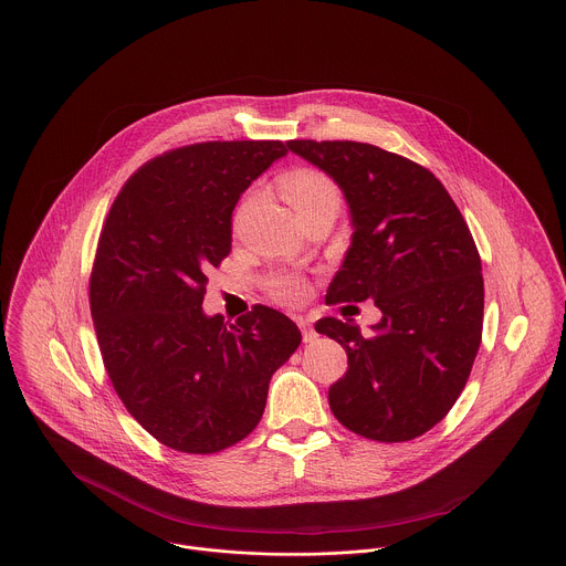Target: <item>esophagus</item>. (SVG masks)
<instances>
[{
  "label": "esophagus",
  "mask_w": 566,
  "mask_h": 566,
  "mask_svg": "<svg viewBox=\"0 0 566 566\" xmlns=\"http://www.w3.org/2000/svg\"><path fill=\"white\" fill-rule=\"evenodd\" d=\"M297 326H300V331H302V339H304V342L317 339V333H315V328H313V324H311L308 319L297 317Z\"/></svg>",
  "instance_id": "1"
}]
</instances>
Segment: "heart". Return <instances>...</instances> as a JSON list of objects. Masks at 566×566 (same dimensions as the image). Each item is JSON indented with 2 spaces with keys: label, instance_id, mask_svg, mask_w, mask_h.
Returning <instances> with one entry per match:
<instances>
[{
  "label": "heart",
  "instance_id": "obj_1",
  "mask_svg": "<svg viewBox=\"0 0 566 566\" xmlns=\"http://www.w3.org/2000/svg\"><path fill=\"white\" fill-rule=\"evenodd\" d=\"M284 196L295 211H304L324 200H337L333 181L311 168H297L284 177ZM273 295L282 302L295 304L306 295V286L300 277L280 275L271 284Z\"/></svg>",
  "mask_w": 566,
  "mask_h": 566
}]
</instances>
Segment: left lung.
Segmentation results:
<instances>
[{
    "mask_svg": "<svg viewBox=\"0 0 566 566\" xmlns=\"http://www.w3.org/2000/svg\"><path fill=\"white\" fill-rule=\"evenodd\" d=\"M286 146L348 207L350 247L326 302L373 300L382 311L370 335L335 317L315 324L348 355L331 411L368 440H413L451 411L480 348L484 282L471 231L442 181L407 157L361 142Z\"/></svg>",
    "mask_w": 566,
    "mask_h": 566,
    "instance_id": "8db88e82",
    "label": "left lung"
}]
</instances>
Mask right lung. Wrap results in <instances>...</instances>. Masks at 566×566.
<instances>
[{
    "mask_svg": "<svg viewBox=\"0 0 566 566\" xmlns=\"http://www.w3.org/2000/svg\"><path fill=\"white\" fill-rule=\"evenodd\" d=\"M282 142H205L144 164L99 235L91 315L108 378L128 413L181 453H218L262 420L273 373L302 333L255 306L233 324L202 308L207 273L231 253L242 193Z\"/></svg>",
    "mask_w": 566,
    "mask_h": 566,
    "instance_id": "right-lung-1",
    "label": "right lung"
}]
</instances>
